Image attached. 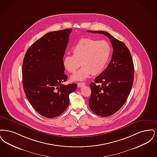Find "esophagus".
I'll return each mask as SVG.
<instances>
[{
    "mask_svg": "<svg viewBox=\"0 0 157 157\" xmlns=\"http://www.w3.org/2000/svg\"><path fill=\"white\" fill-rule=\"evenodd\" d=\"M85 85V82H78L77 83V87H82V86H84Z\"/></svg>",
    "mask_w": 157,
    "mask_h": 157,
    "instance_id": "34e87169",
    "label": "esophagus"
}]
</instances>
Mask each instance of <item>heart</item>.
<instances>
[{
  "mask_svg": "<svg viewBox=\"0 0 157 157\" xmlns=\"http://www.w3.org/2000/svg\"><path fill=\"white\" fill-rule=\"evenodd\" d=\"M71 51L73 56L66 55L63 58L64 68L69 73H75L80 66H82L71 76L72 81L84 80L91 75L100 74L108 64L111 55V48L107 41L89 37L80 39Z\"/></svg>",
  "mask_w": 157,
  "mask_h": 157,
  "instance_id": "obj_1",
  "label": "heart"
}]
</instances>
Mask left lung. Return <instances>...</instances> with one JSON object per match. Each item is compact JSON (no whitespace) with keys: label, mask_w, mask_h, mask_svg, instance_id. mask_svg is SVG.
<instances>
[{"label":"left lung","mask_w":157,"mask_h":157,"mask_svg":"<svg viewBox=\"0 0 157 157\" xmlns=\"http://www.w3.org/2000/svg\"><path fill=\"white\" fill-rule=\"evenodd\" d=\"M88 32L107 36L113 48L112 59L102 73L90 84V109L97 115L108 117L115 114L126 101L133 84L134 67L126 45L104 31Z\"/></svg>","instance_id":"obj_1"}]
</instances>
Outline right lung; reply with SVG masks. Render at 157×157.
I'll return each instance as SVG.
<instances>
[{
	"label": "right lung",
	"instance_id": "add662e5",
	"mask_svg": "<svg viewBox=\"0 0 157 157\" xmlns=\"http://www.w3.org/2000/svg\"><path fill=\"white\" fill-rule=\"evenodd\" d=\"M71 29L44 34L27 49L22 65V82L27 100L41 116L53 118L68 107L76 84L64 85L63 56Z\"/></svg>",
	"mask_w": 157,
	"mask_h": 157
}]
</instances>
